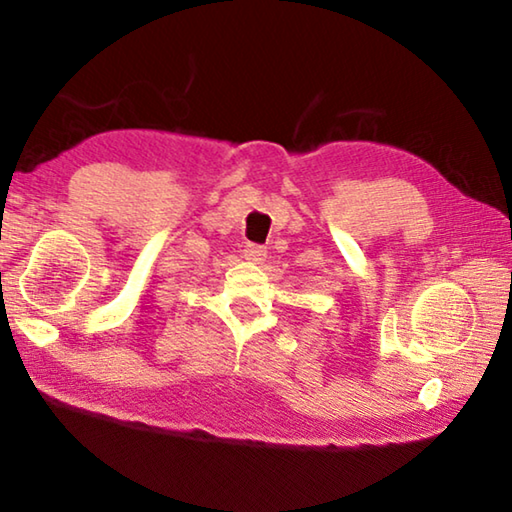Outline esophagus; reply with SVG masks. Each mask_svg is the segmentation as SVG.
<instances>
[{
	"mask_svg": "<svg viewBox=\"0 0 512 512\" xmlns=\"http://www.w3.org/2000/svg\"><path fill=\"white\" fill-rule=\"evenodd\" d=\"M244 255H246V259H250V262H264V259H266V248L259 246V244H246Z\"/></svg>",
	"mask_w": 512,
	"mask_h": 512,
	"instance_id": "34e87169",
	"label": "esophagus"
}]
</instances>
